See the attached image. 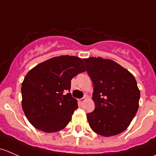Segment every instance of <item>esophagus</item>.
<instances>
[{
	"label": "esophagus",
	"instance_id": "1",
	"mask_svg": "<svg viewBox=\"0 0 156 156\" xmlns=\"http://www.w3.org/2000/svg\"><path fill=\"white\" fill-rule=\"evenodd\" d=\"M86 99H87V96L85 95V96H84V97H83V98L79 99V100H78V101H79V103H84V101H85Z\"/></svg>",
	"mask_w": 156,
	"mask_h": 156
}]
</instances>
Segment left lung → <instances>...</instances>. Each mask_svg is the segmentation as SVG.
<instances>
[{"instance_id":"8db88e82","label":"left lung","mask_w":156,"mask_h":156,"mask_svg":"<svg viewBox=\"0 0 156 156\" xmlns=\"http://www.w3.org/2000/svg\"><path fill=\"white\" fill-rule=\"evenodd\" d=\"M94 84L95 108L87 113L90 128L110 136L127 129L139 107L140 92L133 75L111 59L90 57L83 59Z\"/></svg>"}]
</instances>
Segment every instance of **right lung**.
Segmentation results:
<instances>
[{
	"label": "right lung",
	"mask_w": 156,
	"mask_h": 156,
	"mask_svg": "<svg viewBox=\"0 0 156 156\" xmlns=\"http://www.w3.org/2000/svg\"><path fill=\"white\" fill-rule=\"evenodd\" d=\"M83 59L73 56L51 58L29 71L22 84V106L29 122L47 133L59 131L78 108L69 92L71 80L85 72Z\"/></svg>",
	"instance_id": "add662e5"
}]
</instances>
